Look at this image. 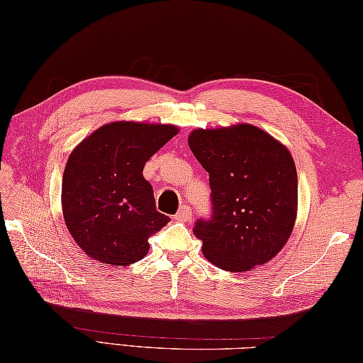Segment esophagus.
I'll use <instances>...</instances> for the list:
<instances>
[{
    "label": "esophagus",
    "instance_id": "obj_1",
    "mask_svg": "<svg viewBox=\"0 0 363 363\" xmlns=\"http://www.w3.org/2000/svg\"><path fill=\"white\" fill-rule=\"evenodd\" d=\"M174 218L179 220V221H189L191 218V209L186 204L181 206L179 211L174 213Z\"/></svg>",
    "mask_w": 363,
    "mask_h": 363
}]
</instances>
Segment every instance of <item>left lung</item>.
I'll return each mask as SVG.
<instances>
[{
	"label": "left lung",
	"mask_w": 363,
	"mask_h": 363,
	"mask_svg": "<svg viewBox=\"0 0 363 363\" xmlns=\"http://www.w3.org/2000/svg\"><path fill=\"white\" fill-rule=\"evenodd\" d=\"M189 146L209 173L211 215L194 228L206 259L235 273L267 264L296 218L298 176L289 150L251 125L196 129Z\"/></svg>",
	"instance_id": "obj_1"
}]
</instances>
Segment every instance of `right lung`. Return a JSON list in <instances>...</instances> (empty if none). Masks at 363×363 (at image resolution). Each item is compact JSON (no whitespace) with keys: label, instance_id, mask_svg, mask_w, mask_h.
Wrapping results in <instances>:
<instances>
[{"label":"right lung","instance_id":"right-lung-1","mask_svg":"<svg viewBox=\"0 0 363 363\" xmlns=\"http://www.w3.org/2000/svg\"><path fill=\"white\" fill-rule=\"evenodd\" d=\"M177 134L172 125H104L68 157L62 179L65 225L84 252L109 265H130L169 217L156 211L143 167Z\"/></svg>","mask_w":363,"mask_h":363}]
</instances>
